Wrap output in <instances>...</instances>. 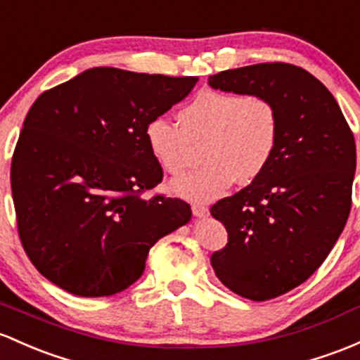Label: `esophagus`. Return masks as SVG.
Instances as JSON below:
<instances>
[{
  "label": "esophagus",
  "instance_id": "obj_1",
  "mask_svg": "<svg viewBox=\"0 0 360 360\" xmlns=\"http://www.w3.org/2000/svg\"><path fill=\"white\" fill-rule=\"evenodd\" d=\"M192 212H194V216L197 218H204V216H207V207L202 206V204H192Z\"/></svg>",
  "mask_w": 360,
  "mask_h": 360
}]
</instances>
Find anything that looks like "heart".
Masks as SVG:
<instances>
[{
    "label": "heart",
    "instance_id": "obj_1",
    "mask_svg": "<svg viewBox=\"0 0 360 360\" xmlns=\"http://www.w3.org/2000/svg\"><path fill=\"white\" fill-rule=\"evenodd\" d=\"M180 127L153 118L146 127V144L165 173L179 176L191 161L192 144L202 148V168L175 180L176 195L199 202L214 200L238 180L252 184L271 165L280 139L274 106L259 96L204 89L179 113Z\"/></svg>",
    "mask_w": 360,
    "mask_h": 360
}]
</instances>
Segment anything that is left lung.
Listing matches in <instances>:
<instances>
[{
  "mask_svg": "<svg viewBox=\"0 0 360 360\" xmlns=\"http://www.w3.org/2000/svg\"><path fill=\"white\" fill-rule=\"evenodd\" d=\"M221 91L273 104L280 139L264 175L211 206L228 243L211 256L226 288L262 302L323 264L350 214L355 141L330 91L304 68L257 63L210 77Z\"/></svg>",
  "mask_w": 360,
  "mask_h": 360,
  "instance_id": "8db88e82",
  "label": "left lung"
}]
</instances>
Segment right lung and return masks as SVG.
<instances>
[{
    "label": "right lung",
    "instance_id": "1",
    "mask_svg": "<svg viewBox=\"0 0 360 360\" xmlns=\"http://www.w3.org/2000/svg\"><path fill=\"white\" fill-rule=\"evenodd\" d=\"M197 77L99 67L44 91L11 158L18 237L42 276L79 297H106L141 278L149 249L185 225V200L154 194L163 169L146 127Z\"/></svg>",
    "mask_w": 360,
    "mask_h": 360
}]
</instances>
